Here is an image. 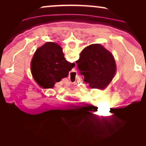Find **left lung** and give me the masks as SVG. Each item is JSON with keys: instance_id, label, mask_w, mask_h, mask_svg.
Instances as JSON below:
<instances>
[{"instance_id": "left-lung-1", "label": "left lung", "mask_w": 146, "mask_h": 146, "mask_svg": "<svg viewBox=\"0 0 146 146\" xmlns=\"http://www.w3.org/2000/svg\"><path fill=\"white\" fill-rule=\"evenodd\" d=\"M76 62L84 81L92 88H104L115 73L113 55L99 44L86 47Z\"/></svg>"}]
</instances>
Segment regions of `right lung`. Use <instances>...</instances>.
Returning a JSON list of instances; mask_svg holds the SVG:
<instances>
[{
	"label": "right lung",
	"mask_w": 146,
	"mask_h": 146,
	"mask_svg": "<svg viewBox=\"0 0 146 146\" xmlns=\"http://www.w3.org/2000/svg\"><path fill=\"white\" fill-rule=\"evenodd\" d=\"M74 66V63L65 59L59 45L47 42L39 48L34 55L32 70L40 84L44 88H53L56 82L68 75Z\"/></svg>",
	"instance_id": "1"
}]
</instances>
